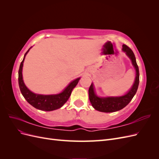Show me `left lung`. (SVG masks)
Returning <instances> with one entry per match:
<instances>
[{
	"label": "left lung",
	"instance_id": "left-lung-1",
	"mask_svg": "<svg viewBox=\"0 0 159 159\" xmlns=\"http://www.w3.org/2000/svg\"><path fill=\"white\" fill-rule=\"evenodd\" d=\"M123 50L126 53L130 59L131 60L132 64L136 70V78L134 83L131 89L125 95L121 97H108V98H99L95 94L93 84H91L89 88V98L92 106L96 110L101 112L111 113L117 111L124 108L131 102L134 95H135L139 84V70L137 66L135 56L132 50L127 45H123Z\"/></svg>",
	"mask_w": 159,
	"mask_h": 159
}]
</instances>
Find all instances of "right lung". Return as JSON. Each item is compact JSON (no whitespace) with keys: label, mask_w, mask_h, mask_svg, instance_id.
I'll list each match as a JSON object with an SVG mask.
<instances>
[{"label":"right lung","mask_w":159,"mask_h":159,"mask_svg":"<svg viewBox=\"0 0 159 159\" xmlns=\"http://www.w3.org/2000/svg\"><path fill=\"white\" fill-rule=\"evenodd\" d=\"M30 49H28V50L26 52L23 60L20 63V68H19L18 70V84L23 97L27 101L28 103H29L34 107L42 111H50L56 110L60 108L61 107L63 106L64 103L69 99L72 90L75 87L76 85L78 84L80 78H77L73 81H71L67 86V88L59 94L45 95L32 93V91H30L26 87L22 80V74L23 62L24 60H25L26 54L30 50Z\"/></svg>","instance_id":"1"}]
</instances>
